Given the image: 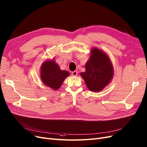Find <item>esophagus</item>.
<instances>
[{
	"label": "esophagus",
	"mask_w": 147,
	"mask_h": 147,
	"mask_svg": "<svg viewBox=\"0 0 147 147\" xmlns=\"http://www.w3.org/2000/svg\"><path fill=\"white\" fill-rule=\"evenodd\" d=\"M72 76H74V77H75V76H77L78 75V72L76 71V70H75V71L72 72Z\"/></svg>",
	"instance_id": "34e87169"
}]
</instances>
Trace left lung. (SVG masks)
I'll list each match as a JSON object with an SVG mask.
<instances>
[{"mask_svg": "<svg viewBox=\"0 0 147 147\" xmlns=\"http://www.w3.org/2000/svg\"><path fill=\"white\" fill-rule=\"evenodd\" d=\"M85 69L86 72L80 75L90 91L102 90L112 80L114 73L112 63L105 52L96 48L92 49Z\"/></svg>", "mask_w": 147, "mask_h": 147, "instance_id": "1", "label": "left lung"}]
</instances>
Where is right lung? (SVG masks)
<instances>
[{
  "label": "right lung",
  "mask_w": 147,
  "mask_h": 147,
  "mask_svg": "<svg viewBox=\"0 0 147 147\" xmlns=\"http://www.w3.org/2000/svg\"><path fill=\"white\" fill-rule=\"evenodd\" d=\"M70 75L66 70H61L54 60L44 61L40 68L41 79L45 85L54 90L61 87L64 80Z\"/></svg>",
  "instance_id": "1"
}]
</instances>
